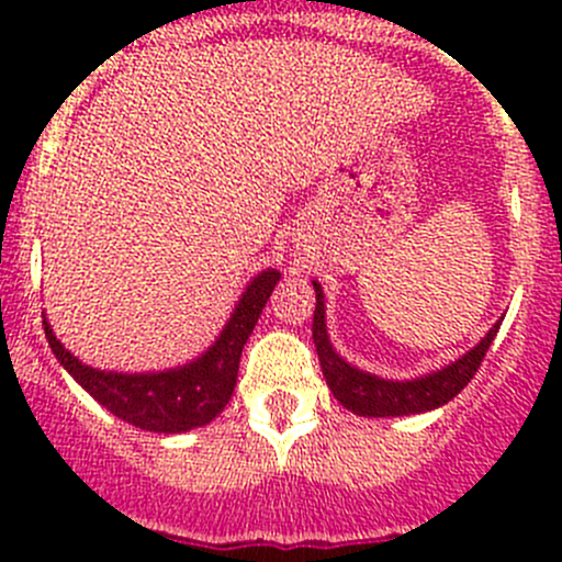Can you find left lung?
I'll return each instance as SVG.
<instances>
[{
	"label": "left lung",
	"mask_w": 562,
	"mask_h": 562,
	"mask_svg": "<svg viewBox=\"0 0 562 562\" xmlns=\"http://www.w3.org/2000/svg\"><path fill=\"white\" fill-rule=\"evenodd\" d=\"M315 288V315H313V339L317 348V359H321L323 378H326L331 394L348 407L356 416L370 418H389V416H413V413H427L435 407L446 405L470 383V378L479 372L481 361H484L486 350H490L492 339L497 337L501 321L481 337L475 348L459 356L451 364L440 367V370L427 372V375L411 378V381H389V378L372 375V372L359 370V367L348 364L342 356L334 350L331 339L326 331V304H323V288L321 282L313 280Z\"/></svg>",
	"instance_id": "8db88e82"
}]
</instances>
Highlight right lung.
<instances>
[{
	"mask_svg": "<svg viewBox=\"0 0 562 562\" xmlns=\"http://www.w3.org/2000/svg\"><path fill=\"white\" fill-rule=\"evenodd\" d=\"M277 282H280L277 269H266L252 277L220 337L198 359L162 372L94 370L78 361V356H72L56 339L54 328L43 315L45 339L59 364L76 378L78 386L89 391L116 418L146 432H190L217 418L228 405L239 375L241 350Z\"/></svg>",
	"mask_w": 562,
	"mask_h": 562,
	"instance_id": "obj_1",
	"label": "right lung"
}]
</instances>
